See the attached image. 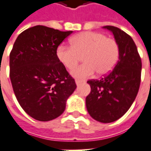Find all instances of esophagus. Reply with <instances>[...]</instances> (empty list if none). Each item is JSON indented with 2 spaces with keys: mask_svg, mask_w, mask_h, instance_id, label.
<instances>
[{
  "mask_svg": "<svg viewBox=\"0 0 151 151\" xmlns=\"http://www.w3.org/2000/svg\"><path fill=\"white\" fill-rule=\"evenodd\" d=\"M75 82H76V85H77V86L81 85V84H82V81H80V80H76Z\"/></svg>",
  "mask_w": 151,
  "mask_h": 151,
  "instance_id": "obj_1",
  "label": "esophagus"
}]
</instances>
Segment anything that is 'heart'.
<instances>
[{
  "mask_svg": "<svg viewBox=\"0 0 151 151\" xmlns=\"http://www.w3.org/2000/svg\"><path fill=\"white\" fill-rule=\"evenodd\" d=\"M56 55L68 69H74L83 56L85 63L73 69L71 74L76 78L86 79L95 71L100 76L111 72L119 59V47L116 40L104 34L86 31L73 37L72 45H59Z\"/></svg>",
  "mask_w": 151,
  "mask_h": 151,
  "instance_id": "1",
  "label": "heart"
}]
</instances>
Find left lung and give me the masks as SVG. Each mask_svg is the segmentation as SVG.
Instances as JSON below:
<instances>
[{
  "mask_svg": "<svg viewBox=\"0 0 151 151\" xmlns=\"http://www.w3.org/2000/svg\"><path fill=\"white\" fill-rule=\"evenodd\" d=\"M104 29L112 32L119 47V60L112 71L99 80H90L91 93L86 98L90 116L101 123H111L123 116L135 100L139 90L142 60L133 39L112 26Z\"/></svg>",
  "mask_w": 151,
  "mask_h": 151,
  "instance_id": "left-lung-1",
  "label": "left lung"
}]
</instances>
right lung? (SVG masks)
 <instances>
[{
  "label": "right lung",
  "instance_id": "1",
  "mask_svg": "<svg viewBox=\"0 0 151 151\" xmlns=\"http://www.w3.org/2000/svg\"><path fill=\"white\" fill-rule=\"evenodd\" d=\"M73 31L35 26L22 32L9 54V77L15 96L27 113L40 121L56 119L75 91V81L56 50Z\"/></svg>",
  "mask_w": 151,
  "mask_h": 151
}]
</instances>
